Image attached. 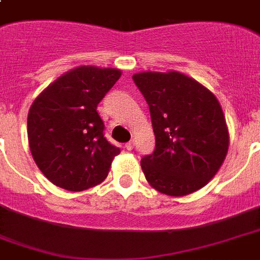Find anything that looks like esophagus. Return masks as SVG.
Wrapping results in <instances>:
<instances>
[{"instance_id": "esophagus-1", "label": "esophagus", "mask_w": 260, "mask_h": 260, "mask_svg": "<svg viewBox=\"0 0 260 260\" xmlns=\"http://www.w3.org/2000/svg\"><path fill=\"white\" fill-rule=\"evenodd\" d=\"M134 146H135L134 142L131 140V142H128V143H126V144H125V148H126V150H128V151H131V150H134Z\"/></svg>"}]
</instances>
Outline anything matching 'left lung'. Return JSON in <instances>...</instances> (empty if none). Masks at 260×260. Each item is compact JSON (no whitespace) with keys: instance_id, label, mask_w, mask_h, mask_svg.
I'll list each match as a JSON object with an SVG mask.
<instances>
[{"instance_id":"1","label":"left lung","mask_w":260,"mask_h":260,"mask_svg":"<svg viewBox=\"0 0 260 260\" xmlns=\"http://www.w3.org/2000/svg\"><path fill=\"white\" fill-rule=\"evenodd\" d=\"M150 106L155 151L142 170L155 190L171 197L197 191L217 174L230 147V132L212 91L179 71L134 74Z\"/></svg>"}]
</instances>
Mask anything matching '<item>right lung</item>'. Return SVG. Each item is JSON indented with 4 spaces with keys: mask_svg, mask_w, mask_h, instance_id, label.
Wrapping results in <instances>:
<instances>
[{
    "mask_svg": "<svg viewBox=\"0 0 260 260\" xmlns=\"http://www.w3.org/2000/svg\"><path fill=\"white\" fill-rule=\"evenodd\" d=\"M120 77L118 69L75 67L32 102L26 129L30 154L54 185L82 191L108 177L120 148L104 136L97 105Z\"/></svg>",
    "mask_w": 260,
    "mask_h": 260,
    "instance_id": "right-lung-1",
    "label": "right lung"
}]
</instances>
